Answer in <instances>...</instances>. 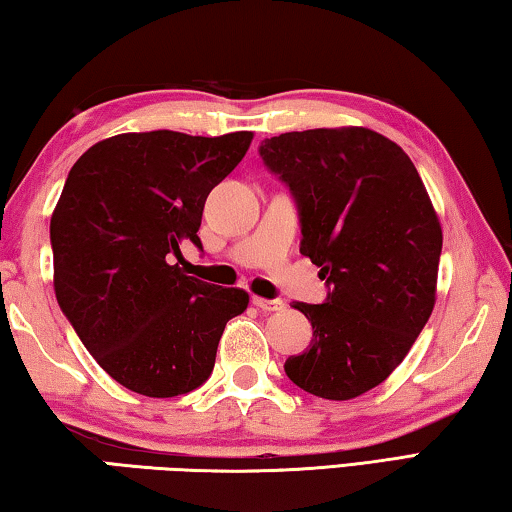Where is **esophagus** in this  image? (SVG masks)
Here are the masks:
<instances>
[{
  "instance_id": "obj_1",
  "label": "esophagus",
  "mask_w": 512,
  "mask_h": 512,
  "mask_svg": "<svg viewBox=\"0 0 512 512\" xmlns=\"http://www.w3.org/2000/svg\"><path fill=\"white\" fill-rule=\"evenodd\" d=\"M253 305L262 311H282L284 309L282 300H268V298H259V296L253 298Z\"/></svg>"
}]
</instances>
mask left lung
Returning a JSON list of instances; mask_svg holds the SVG:
<instances>
[{"label":"left lung","instance_id":"8db88e82","mask_svg":"<svg viewBox=\"0 0 512 512\" xmlns=\"http://www.w3.org/2000/svg\"><path fill=\"white\" fill-rule=\"evenodd\" d=\"M296 196L300 253L320 266L323 305L284 372L323 400H354L400 366L436 305L443 228L402 146L363 126L282 133L259 146Z\"/></svg>","mask_w":512,"mask_h":512}]
</instances>
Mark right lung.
<instances>
[{
  "mask_svg": "<svg viewBox=\"0 0 512 512\" xmlns=\"http://www.w3.org/2000/svg\"><path fill=\"white\" fill-rule=\"evenodd\" d=\"M250 142V131L121 133L69 171L49 228L54 291L85 348L128 391H194L210 377L225 323L248 307L244 289L178 264L180 241L201 248L205 198Z\"/></svg>",
  "mask_w": 512,
  "mask_h": 512,
  "instance_id": "1",
  "label": "right lung"
}]
</instances>
